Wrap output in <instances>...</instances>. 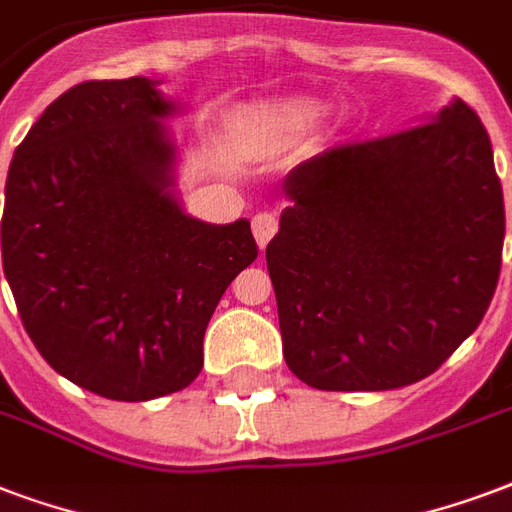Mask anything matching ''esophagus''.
Listing matches in <instances>:
<instances>
[{"label":"esophagus","mask_w":512,"mask_h":512,"mask_svg":"<svg viewBox=\"0 0 512 512\" xmlns=\"http://www.w3.org/2000/svg\"><path fill=\"white\" fill-rule=\"evenodd\" d=\"M278 232V218L272 213H259L253 218V237L259 242V248H267V242Z\"/></svg>","instance_id":"34e87169"}]
</instances>
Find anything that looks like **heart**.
I'll list each match as a JSON object with an SVG mask.
<instances>
[{"label": "heart", "instance_id": "1", "mask_svg": "<svg viewBox=\"0 0 512 512\" xmlns=\"http://www.w3.org/2000/svg\"><path fill=\"white\" fill-rule=\"evenodd\" d=\"M324 107L313 99H283L237 115L234 140L248 156H280L313 132Z\"/></svg>", "mask_w": 512, "mask_h": 512}]
</instances>
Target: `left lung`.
Segmentation results:
<instances>
[{
	"label": "left lung",
	"mask_w": 512,
	"mask_h": 512,
	"mask_svg": "<svg viewBox=\"0 0 512 512\" xmlns=\"http://www.w3.org/2000/svg\"><path fill=\"white\" fill-rule=\"evenodd\" d=\"M267 245L288 370L321 391L432 375L489 310L505 199L486 126L456 99L426 124L288 172Z\"/></svg>",
	"instance_id": "left-lung-1"
}]
</instances>
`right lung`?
<instances>
[{
  "label": "right lung",
  "instance_id": "add662e5",
  "mask_svg": "<svg viewBox=\"0 0 512 512\" xmlns=\"http://www.w3.org/2000/svg\"><path fill=\"white\" fill-rule=\"evenodd\" d=\"M175 105L148 78L86 80L15 148L2 267L53 370L118 402L186 388L210 315L259 256L251 224H202L169 194Z\"/></svg>",
  "mask_w": 512,
  "mask_h": 512
}]
</instances>
